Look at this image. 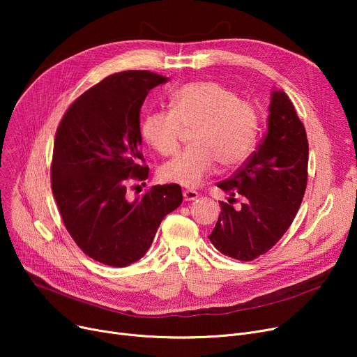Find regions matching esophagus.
Returning a JSON list of instances; mask_svg holds the SVG:
<instances>
[{"instance_id":"esophagus-1","label":"esophagus","mask_w":357,"mask_h":357,"mask_svg":"<svg viewBox=\"0 0 357 357\" xmlns=\"http://www.w3.org/2000/svg\"><path fill=\"white\" fill-rule=\"evenodd\" d=\"M198 192L197 191H194V190H185L183 191V199L185 201H194V199H197L198 198Z\"/></svg>"}]
</instances>
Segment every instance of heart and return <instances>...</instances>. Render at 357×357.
Listing matches in <instances>:
<instances>
[{
  "instance_id": "heart-1",
  "label": "heart",
  "mask_w": 357,
  "mask_h": 357,
  "mask_svg": "<svg viewBox=\"0 0 357 357\" xmlns=\"http://www.w3.org/2000/svg\"><path fill=\"white\" fill-rule=\"evenodd\" d=\"M171 109L149 112L142 136L163 156L176 152L183 127H191L192 146L159 169V179L195 188L220 162L234 167L245 160L255 144L257 114L253 104L220 82L186 84L169 97Z\"/></svg>"
}]
</instances>
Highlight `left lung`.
Listing matches in <instances>:
<instances>
[{"label":"left lung","instance_id":"left-lung-1","mask_svg":"<svg viewBox=\"0 0 357 357\" xmlns=\"http://www.w3.org/2000/svg\"><path fill=\"white\" fill-rule=\"evenodd\" d=\"M308 179L305 127L284 91H272L268 131L256 152L229 179L217 183L229 192L208 236L214 248L237 260H253L271 250L292 224ZM241 195L236 211L231 204Z\"/></svg>","mask_w":357,"mask_h":357}]
</instances>
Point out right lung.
Listing matches in <instances>:
<instances>
[{
	"label": "right lung",
	"mask_w": 357,
	"mask_h": 357,
	"mask_svg": "<svg viewBox=\"0 0 357 357\" xmlns=\"http://www.w3.org/2000/svg\"><path fill=\"white\" fill-rule=\"evenodd\" d=\"M166 81L149 70L109 75L69 105L56 130L52 192L65 227L86 256L112 268L143 257L163 217L182 202L176 183L152 186L135 201L126 195L128 183L149 176L140 108Z\"/></svg>",
	"instance_id": "obj_1"
}]
</instances>
